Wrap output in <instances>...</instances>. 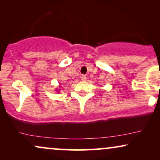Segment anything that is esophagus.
Listing matches in <instances>:
<instances>
[{
    "label": "esophagus",
    "mask_w": 160,
    "mask_h": 160,
    "mask_svg": "<svg viewBox=\"0 0 160 160\" xmlns=\"http://www.w3.org/2000/svg\"><path fill=\"white\" fill-rule=\"evenodd\" d=\"M81 80H82V81H85V80H86V75H84V74L82 75Z\"/></svg>",
    "instance_id": "34e87169"
}]
</instances>
